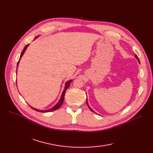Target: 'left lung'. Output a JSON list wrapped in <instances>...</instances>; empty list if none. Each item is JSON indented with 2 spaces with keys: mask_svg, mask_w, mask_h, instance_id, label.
<instances>
[{
  "mask_svg": "<svg viewBox=\"0 0 153 153\" xmlns=\"http://www.w3.org/2000/svg\"><path fill=\"white\" fill-rule=\"evenodd\" d=\"M135 58H136V59L137 60V61H138V62H139L140 63V60H139V59H138V57H137V56L136 55H135ZM86 105H87V106H88V107L89 108V109H90V110L92 111V112H93V113H95V112H94L93 110H92V109L90 108V106H89V105H88V101H87V100H86Z\"/></svg>",
  "mask_w": 153,
  "mask_h": 153,
  "instance_id": "8db88e82",
  "label": "left lung"
}]
</instances>
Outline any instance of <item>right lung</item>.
<instances>
[{
  "label": "right lung",
  "instance_id": "obj_1",
  "mask_svg": "<svg viewBox=\"0 0 153 153\" xmlns=\"http://www.w3.org/2000/svg\"><path fill=\"white\" fill-rule=\"evenodd\" d=\"M37 37H35V39L37 38ZM29 45V44H27L25 47H24V50H22V53H21V55H20V59H19V62H18V63H17V67H18V65H19V61H20V60L21 59V58H22V55H23V54L24 53V52H25V51L26 50V49H27V48L28 47V46ZM71 81L72 80H69V81H68L66 83H65V88H64V90H63V93H62V96H61V98H60V100L59 101V102H58L53 107H52V108H50V109H48V110H38V109H36V108H33V107H32L31 106H30V107L32 108V109H33V110H35V111H39V112H41V113H47V112H50V111H55V110H57V109H59L61 106H62V105L63 104V100H64V97H65V93H66V91H67V90L68 88V87H69V86H70V83L71 82Z\"/></svg>",
  "mask_w": 153,
  "mask_h": 153
}]
</instances>
